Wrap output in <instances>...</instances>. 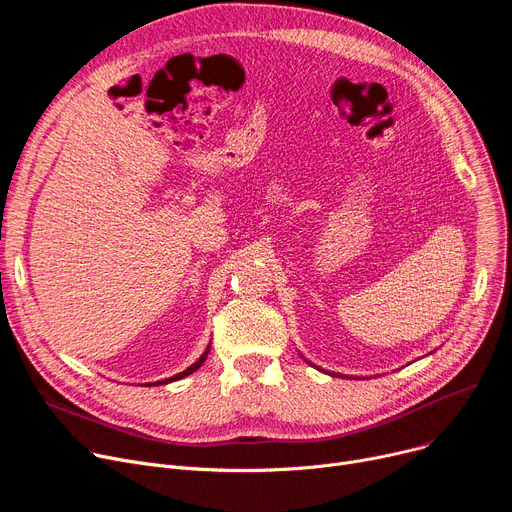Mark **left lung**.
Masks as SVG:
<instances>
[{
	"label": "left lung",
	"instance_id": "1",
	"mask_svg": "<svg viewBox=\"0 0 512 512\" xmlns=\"http://www.w3.org/2000/svg\"><path fill=\"white\" fill-rule=\"evenodd\" d=\"M332 375H334V373H332Z\"/></svg>",
	"mask_w": 512,
	"mask_h": 512
}]
</instances>
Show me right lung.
I'll return each instance as SVG.
<instances>
[{
  "mask_svg": "<svg viewBox=\"0 0 512 512\" xmlns=\"http://www.w3.org/2000/svg\"><path fill=\"white\" fill-rule=\"evenodd\" d=\"M207 353H209V346H207V351L199 357V361L197 363H193L191 367H188V369H184L182 373H178V375H174V378H168V380H164V382H155L153 386H157V384H170V382H176V380H182V378H186V375H191L193 371H197L203 363H205V359H207ZM147 386H151V384H147Z\"/></svg>",
  "mask_w": 512,
  "mask_h": 512,
  "instance_id": "right-lung-1",
  "label": "right lung"
}]
</instances>
